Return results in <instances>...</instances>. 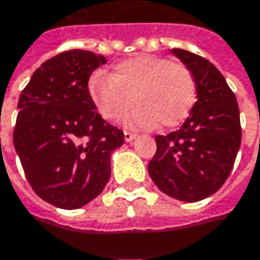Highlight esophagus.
<instances>
[{
	"label": "esophagus",
	"mask_w": 260,
	"mask_h": 260,
	"mask_svg": "<svg viewBox=\"0 0 260 260\" xmlns=\"http://www.w3.org/2000/svg\"><path fill=\"white\" fill-rule=\"evenodd\" d=\"M135 138H137V134L129 132V131H125V141L131 143V141H132V140H135Z\"/></svg>",
	"instance_id": "34e87169"
}]
</instances>
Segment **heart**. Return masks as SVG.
Segmentation results:
<instances>
[{
  "label": "heart",
  "instance_id": "heart-1",
  "mask_svg": "<svg viewBox=\"0 0 260 260\" xmlns=\"http://www.w3.org/2000/svg\"><path fill=\"white\" fill-rule=\"evenodd\" d=\"M89 95L106 120H113L138 104L125 117L135 129L165 128L183 123L197 103V83L190 70L167 58L140 55L113 67L111 74L95 73Z\"/></svg>",
  "mask_w": 260,
  "mask_h": 260
}]
</instances>
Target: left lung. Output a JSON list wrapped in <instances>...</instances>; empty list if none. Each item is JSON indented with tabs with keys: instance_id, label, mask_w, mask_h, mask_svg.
<instances>
[{
	"instance_id": "8db88e82",
	"label": "left lung",
	"mask_w": 260,
	"mask_h": 260,
	"mask_svg": "<svg viewBox=\"0 0 260 260\" xmlns=\"http://www.w3.org/2000/svg\"><path fill=\"white\" fill-rule=\"evenodd\" d=\"M171 53L193 74L198 101L180 129L156 135L149 174L164 193L197 202L217 192L234 168L241 144L240 108L210 60L183 49Z\"/></svg>"
}]
</instances>
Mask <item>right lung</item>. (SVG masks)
<instances>
[{
  "mask_svg": "<svg viewBox=\"0 0 260 260\" xmlns=\"http://www.w3.org/2000/svg\"><path fill=\"white\" fill-rule=\"evenodd\" d=\"M107 60L73 49L43 62L20 93L13 144L32 190L76 210L96 198L111 174L110 156L123 131L96 113L87 82Z\"/></svg>",
  "mask_w": 260,
  "mask_h": 260,
  "instance_id": "add662e5",
  "label": "right lung"
}]
</instances>
